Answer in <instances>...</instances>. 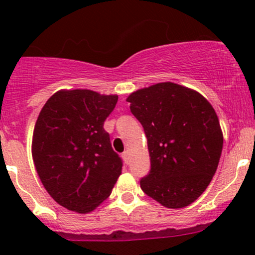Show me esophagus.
<instances>
[{"instance_id": "esophagus-1", "label": "esophagus", "mask_w": 255, "mask_h": 255, "mask_svg": "<svg viewBox=\"0 0 255 255\" xmlns=\"http://www.w3.org/2000/svg\"><path fill=\"white\" fill-rule=\"evenodd\" d=\"M122 158H124L126 164H128V163H129V153H128V151H125L124 153H122Z\"/></svg>"}]
</instances>
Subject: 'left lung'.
I'll use <instances>...</instances> for the list:
<instances>
[{
	"mask_svg": "<svg viewBox=\"0 0 255 255\" xmlns=\"http://www.w3.org/2000/svg\"><path fill=\"white\" fill-rule=\"evenodd\" d=\"M127 102L147 137L151 170L140 181L141 189L169 209L194 203L211 182L223 148L212 105L170 81L134 91Z\"/></svg>",
	"mask_w": 255,
	"mask_h": 255,
	"instance_id": "1",
	"label": "left lung"
}]
</instances>
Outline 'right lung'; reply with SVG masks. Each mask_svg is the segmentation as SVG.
Returning a JSON list of instances; mask_svg holds the SVG:
<instances>
[{"mask_svg": "<svg viewBox=\"0 0 255 255\" xmlns=\"http://www.w3.org/2000/svg\"><path fill=\"white\" fill-rule=\"evenodd\" d=\"M118 99L92 90H60L40 110L32 158L44 188L69 211L97 209L121 175L122 162L103 128Z\"/></svg>", "mask_w": 255, "mask_h": 255, "instance_id": "add662e5", "label": "right lung"}]
</instances>
